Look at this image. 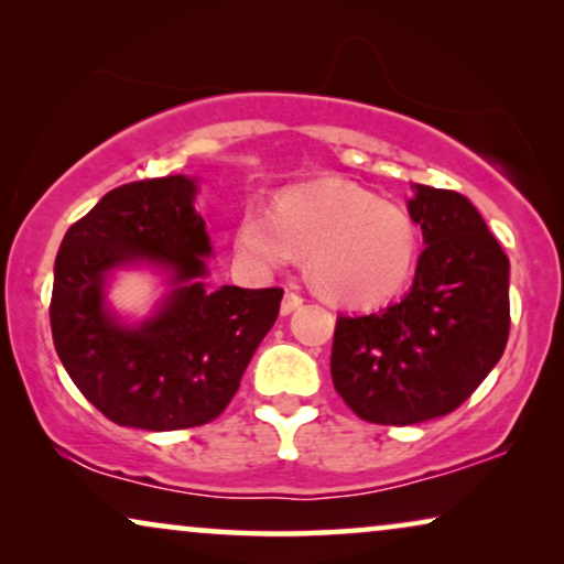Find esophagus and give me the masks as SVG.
Returning <instances> with one entry per match:
<instances>
[{
	"label": "esophagus",
	"mask_w": 564,
	"mask_h": 564,
	"mask_svg": "<svg viewBox=\"0 0 564 564\" xmlns=\"http://www.w3.org/2000/svg\"><path fill=\"white\" fill-rule=\"evenodd\" d=\"M300 305H303V297H300L297 292H284L280 311H282V315H290L292 311H297Z\"/></svg>",
	"instance_id": "34e87169"
}]
</instances>
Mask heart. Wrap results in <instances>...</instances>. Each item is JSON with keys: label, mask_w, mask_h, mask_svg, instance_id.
Returning a JSON list of instances; mask_svg holds the SVG:
<instances>
[{"label": "heart", "mask_w": 564, "mask_h": 564, "mask_svg": "<svg viewBox=\"0 0 564 564\" xmlns=\"http://www.w3.org/2000/svg\"><path fill=\"white\" fill-rule=\"evenodd\" d=\"M415 246L403 207L341 180L288 189L272 213L246 207L234 230V249L246 267L272 272L307 253L315 290L346 305L395 295L413 272Z\"/></svg>", "instance_id": "b5f03b06"}]
</instances>
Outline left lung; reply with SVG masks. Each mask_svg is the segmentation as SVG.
<instances>
[{"mask_svg": "<svg viewBox=\"0 0 564 564\" xmlns=\"http://www.w3.org/2000/svg\"><path fill=\"white\" fill-rule=\"evenodd\" d=\"M423 243L413 288L380 313L338 315L330 377L359 419L411 426L452 413L503 357L508 257L465 195L413 184Z\"/></svg>", "mask_w": 564, "mask_h": 564, "instance_id": "1", "label": "left lung"}]
</instances>
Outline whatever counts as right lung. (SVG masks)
I'll list each match as a JSON object with an SVG mask.
<instances>
[{"instance_id": "right-lung-1", "label": "right lung", "mask_w": 564, "mask_h": 564, "mask_svg": "<svg viewBox=\"0 0 564 564\" xmlns=\"http://www.w3.org/2000/svg\"><path fill=\"white\" fill-rule=\"evenodd\" d=\"M195 195L197 180L184 174L122 184L61 241L53 344L82 395L118 426L176 431L218 419L280 313V288H207L213 246ZM138 263L164 268L173 290L149 319L126 324L106 305V280Z\"/></svg>"}]
</instances>
